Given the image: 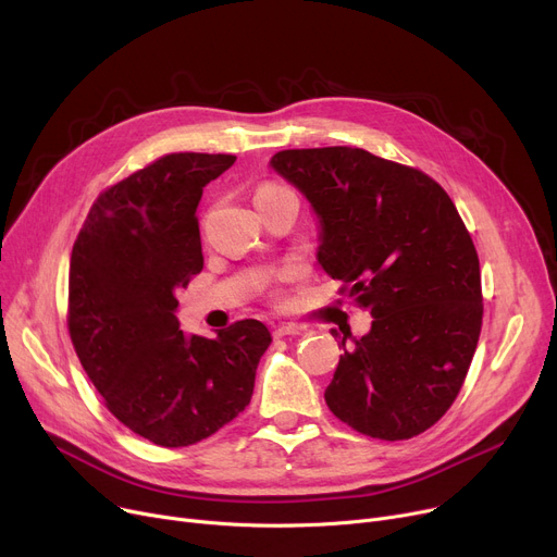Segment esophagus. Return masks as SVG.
<instances>
[{
  "instance_id": "esophagus-1",
  "label": "esophagus",
  "mask_w": 557,
  "mask_h": 557,
  "mask_svg": "<svg viewBox=\"0 0 557 557\" xmlns=\"http://www.w3.org/2000/svg\"><path fill=\"white\" fill-rule=\"evenodd\" d=\"M300 332H302V327H300V325L288 323V325H277V327L273 330V336H275V338H284V336H298Z\"/></svg>"
}]
</instances>
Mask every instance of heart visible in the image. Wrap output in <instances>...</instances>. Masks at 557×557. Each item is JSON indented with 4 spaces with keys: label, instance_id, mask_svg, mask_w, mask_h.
<instances>
[{
    "label": "heart",
    "instance_id": "1",
    "mask_svg": "<svg viewBox=\"0 0 557 557\" xmlns=\"http://www.w3.org/2000/svg\"><path fill=\"white\" fill-rule=\"evenodd\" d=\"M277 191H286L284 187H280V185H273V183H267V185H261L259 189H257V194H255V198L257 196H269V194H277Z\"/></svg>",
    "mask_w": 557,
    "mask_h": 557
}]
</instances>
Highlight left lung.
<instances>
[{"label":"left lung","instance_id":"left-lung-1","mask_svg":"<svg viewBox=\"0 0 557 557\" xmlns=\"http://www.w3.org/2000/svg\"><path fill=\"white\" fill-rule=\"evenodd\" d=\"M271 166L311 202L320 267L372 315L352 347L341 341L330 411L382 441L426 431L460 393L483 320L456 205L426 173L349 146L280 151Z\"/></svg>","mask_w":557,"mask_h":557}]
</instances>
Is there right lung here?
Masks as SVG:
<instances>
[{
	"mask_svg": "<svg viewBox=\"0 0 557 557\" xmlns=\"http://www.w3.org/2000/svg\"><path fill=\"white\" fill-rule=\"evenodd\" d=\"M234 156L171 153L106 189L70 261L67 327L108 411L160 447H189L250 404L271 345L259 320L181 330L175 294L202 271L196 210Z\"/></svg>",
	"mask_w": 557,
	"mask_h": 557,
	"instance_id": "1",
	"label": "right lung"
}]
</instances>
